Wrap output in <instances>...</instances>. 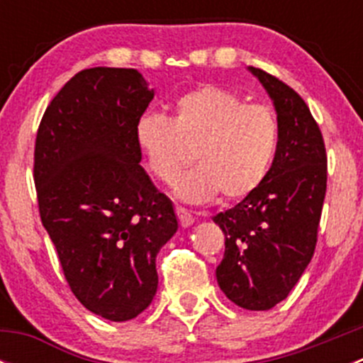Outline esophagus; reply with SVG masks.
<instances>
[{
    "label": "esophagus",
    "instance_id": "esophagus-1",
    "mask_svg": "<svg viewBox=\"0 0 363 363\" xmlns=\"http://www.w3.org/2000/svg\"><path fill=\"white\" fill-rule=\"evenodd\" d=\"M175 214H177L179 225H181L182 228H188V226H191L193 221H195V218L191 216V212H189L188 208L181 207V205H175Z\"/></svg>",
    "mask_w": 363,
    "mask_h": 363
}]
</instances>
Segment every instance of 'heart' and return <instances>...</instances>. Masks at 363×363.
<instances>
[{
	"instance_id": "obj_1",
	"label": "heart",
	"mask_w": 363,
	"mask_h": 363,
	"mask_svg": "<svg viewBox=\"0 0 363 363\" xmlns=\"http://www.w3.org/2000/svg\"><path fill=\"white\" fill-rule=\"evenodd\" d=\"M135 140L149 172L170 182L193 158L195 167L174 181L177 196L205 202L246 199L263 182L279 142L276 113L247 104L219 86H202L175 100L172 117L147 112L137 121Z\"/></svg>"
}]
</instances>
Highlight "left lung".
<instances>
[{"label":"left lung","mask_w":363,"mask_h":363,"mask_svg":"<svg viewBox=\"0 0 363 363\" xmlns=\"http://www.w3.org/2000/svg\"><path fill=\"white\" fill-rule=\"evenodd\" d=\"M274 100L279 142L262 184L216 214L225 233L218 284L239 307L272 309L286 298L313 258L327 193V149L306 101L259 68H250Z\"/></svg>","instance_id":"1"}]
</instances>
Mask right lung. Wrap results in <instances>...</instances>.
I'll return each mask as SVG.
<instances>
[{
    "label": "right lung",
    "instance_id": "right-lung-1",
    "mask_svg": "<svg viewBox=\"0 0 363 363\" xmlns=\"http://www.w3.org/2000/svg\"><path fill=\"white\" fill-rule=\"evenodd\" d=\"M152 96L133 68L82 69L36 131L40 219L72 294L111 321L147 309L158 288L156 255L177 232L172 202L140 167L135 140Z\"/></svg>",
    "mask_w": 363,
    "mask_h": 363
}]
</instances>
